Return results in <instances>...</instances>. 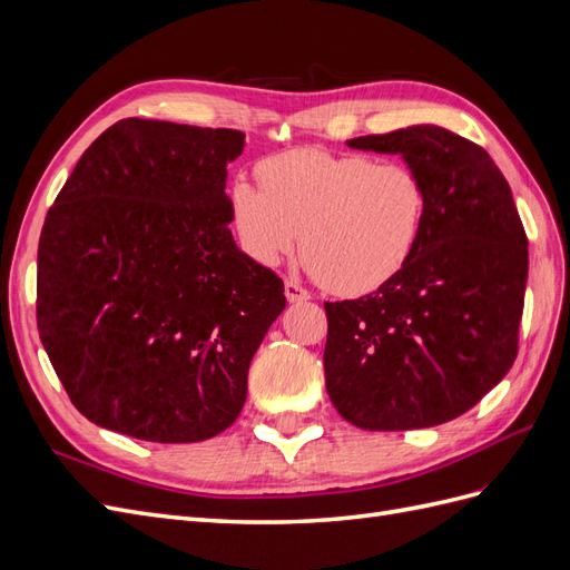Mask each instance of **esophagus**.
I'll return each instance as SVG.
<instances>
[{
	"label": "esophagus",
	"mask_w": 570,
	"mask_h": 570,
	"mask_svg": "<svg viewBox=\"0 0 570 570\" xmlns=\"http://www.w3.org/2000/svg\"><path fill=\"white\" fill-rule=\"evenodd\" d=\"M285 297H287V302H292V304H299V302H306L312 295H308V292H306L299 283L285 281Z\"/></svg>",
	"instance_id": "obj_1"
}]
</instances>
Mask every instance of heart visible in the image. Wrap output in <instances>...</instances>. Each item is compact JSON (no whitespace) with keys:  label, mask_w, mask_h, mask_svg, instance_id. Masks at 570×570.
<instances>
[{"label":"heart","mask_w":570,"mask_h":570,"mask_svg":"<svg viewBox=\"0 0 570 570\" xmlns=\"http://www.w3.org/2000/svg\"><path fill=\"white\" fill-rule=\"evenodd\" d=\"M262 187L230 189L239 243L264 266L297 249L314 278L337 295L390 283L423 233L428 193L416 170L364 154L292 149L256 166Z\"/></svg>","instance_id":"heart-1"}]
</instances>
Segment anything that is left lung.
<instances>
[{"label":"left lung","mask_w":570,"mask_h":570,"mask_svg":"<svg viewBox=\"0 0 570 570\" xmlns=\"http://www.w3.org/2000/svg\"><path fill=\"white\" fill-rule=\"evenodd\" d=\"M354 149L402 154L428 193L416 252L390 283L325 302V387L344 421L413 430L473 409L513 366L528 237L490 154L438 126L364 135Z\"/></svg>","instance_id":"left-lung-1"}]
</instances>
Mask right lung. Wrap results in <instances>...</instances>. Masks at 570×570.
<instances>
[{"label": "right lung", "instance_id": "obj_1", "mask_svg": "<svg viewBox=\"0 0 570 570\" xmlns=\"http://www.w3.org/2000/svg\"><path fill=\"white\" fill-rule=\"evenodd\" d=\"M245 132L124 118L47 212L38 331L73 406L147 442L235 423L283 281L239 252L226 195Z\"/></svg>", "mask_w": 570, "mask_h": 570}]
</instances>
